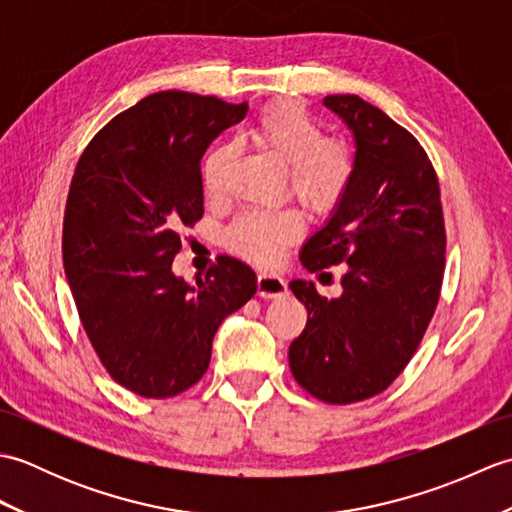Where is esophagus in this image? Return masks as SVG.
I'll return each instance as SVG.
<instances>
[{
    "mask_svg": "<svg viewBox=\"0 0 512 512\" xmlns=\"http://www.w3.org/2000/svg\"><path fill=\"white\" fill-rule=\"evenodd\" d=\"M288 292L286 281L277 275H259L257 277V295L264 299H279Z\"/></svg>",
    "mask_w": 512,
    "mask_h": 512,
    "instance_id": "obj_1",
    "label": "esophagus"
}]
</instances>
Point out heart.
I'll use <instances>...</instances> for the list:
<instances>
[{
    "mask_svg": "<svg viewBox=\"0 0 512 512\" xmlns=\"http://www.w3.org/2000/svg\"><path fill=\"white\" fill-rule=\"evenodd\" d=\"M259 147L288 167V184L295 198L310 211H328L341 200L352 176L347 149L325 140L323 129L292 103L268 107L250 129ZM233 147L217 145L202 160V189L211 200L224 195ZM301 217L295 209L246 211L226 233L228 246L257 266L275 264L288 244L301 235Z\"/></svg>",
    "mask_w": 512,
    "mask_h": 512,
    "instance_id": "b5f03b06",
    "label": "heart"
}]
</instances>
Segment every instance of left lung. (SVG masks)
I'll return each mask as SVG.
<instances>
[{"label":"left lung","mask_w":512,"mask_h":512,"mask_svg":"<svg viewBox=\"0 0 512 512\" xmlns=\"http://www.w3.org/2000/svg\"><path fill=\"white\" fill-rule=\"evenodd\" d=\"M323 105L352 132V176L299 259L310 273L347 270L336 299L290 281L308 323L288 361L312 396L350 405L385 391L418 350L440 299L447 235L438 176L418 140L354 94Z\"/></svg>","instance_id":"obj_1"}]
</instances>
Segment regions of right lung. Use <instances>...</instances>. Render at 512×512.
Returning <instances> with one entry per match:
<instances>
[{
	"instance_id": "obj_1",
	"label": "right lung",
	"mask_w": 512,
	"mask_h": 512,
	"mask_svg": "<svg viewBox=\"0 0 512 512\" xmlns=\"http://www.w3.org/2000/svg\"><path fill=\"white\" fill-rule=\"evenodd\" d=\"M246 103L158 92L118 114L76 165L63 217V266L79 317L118 385L145 398L193 387L220 323L257 292L222 255L204 279L173 273L180 228L204 213L200 162Z\"/></svg>"
}]
</instances>
